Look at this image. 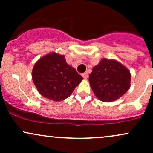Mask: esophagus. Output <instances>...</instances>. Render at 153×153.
I'll return each instance as SVG.
<instances>
[{"mask_svg": "<svg viewBox=\"0 0 153 153\" xmlns=\"http://www.w3.org/2000/svg\"><path fill=\"white\" fill-rule=\"evenodd\" d=\"M82 76L84 79H88V73H84L82 74Z\"/></svg>", "mask_w": 153, "mask_h": 153, "instance_id": "1", "label": "esophagus"}]
</instances>
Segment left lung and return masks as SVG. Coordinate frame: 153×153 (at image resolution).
Here are the masks:
<instances>
[{"instance_id": "left-lung-1", "label": "left lung", "mask_w": 153, "mask_h": 153, "mask_svg": "<svg viewBox=\"0 0 153 153\" xmlns=\"http://www.w3.org/2000/svg\"><path fill=\"white\" fill-rule=\"evenodd\" d=\"M130 80L129 70L114 59H102L89 75L91 88L103 102H111L122 97L129 90Z\"/></svg>"}]
</instances>
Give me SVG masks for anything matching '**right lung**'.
Masks as SVG:
<instances>
[{
    "label": "right lung",
    "instance_id": "right-lung-1",
    "mask_svg": "<svg viewBox=\"0 0 153 153\" xmlns=\"http://www.w3.org/2000/svg\"><path fill=\"white\" fill-rule=\"evenodd\" d=\"M32 80L42 96L59 101L71 96L82 77L66 62L64 55L52 52L35 63Z\"/></svg>",
    "mask_w": 153,
    "mask_h": 153
}]
</instances>
